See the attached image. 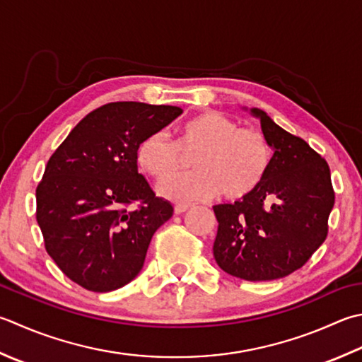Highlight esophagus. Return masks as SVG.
I'll return each instance as SVG.
<instances>
[{"instance_id": "obj_1", "label": "esophagus", "mask_w": 362, "mask_h": 362, "mask_svg": "<svg viewBox=\"0 0 362 362\" xmlns=\"http://www.w3.org/2000/svg\"><path fill=\"white\" fill-rule=\"evenodd\" d=\"M187 210H189V205L188 204H175V207H174V211H175L177 215L185 214Z\"/></svg>"}]
</instances>
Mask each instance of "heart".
<instances>
[{
  "label": "heart",
  "mask_w": 362,
  "mask_h": 362,
  "mask_svg": "<svg viewBox=\"0 0 362 362\" xmlns=\"http://www.w3.org/2000/svg\"><path fill=\"white\" fill-rule=\"evenodd\" d=\"M179 141L155 130L141 141L136 161L155 180H168L194 155L197 171L182 174L161 187V194L179 202L204 201L223 191L226 199H245L270 171V143L254 129L240 125L218 111H205L180 127Z\"/></svg>",
  "instance_id": "obj_1"
}]
</instances>
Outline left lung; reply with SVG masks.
<instances>
[{"label":"left lung","instance_id":"left-lung-1","mask_svg":"<svg viewBox=\"0 0 362 362\" xmlns=\"http://www.w3.org/2000/svg\"><path fill=\"white\" fill-rule=\"evenodd\" d=\"M250 112L273 148L272 166L252 194L214 207V256L235 278L273 281L301 268L325 242L334 191L328 163L306 141L281 129L265 111Z\"/></svg>","mask_w":362,"mask_h":362}]
</instances>
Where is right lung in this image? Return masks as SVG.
Masks as SVG:
<instances>
[{
  "instance_id": "right-lung-1",
  "label": "right lung",
  "mask_w": 362,
  "mask_h": 362,
  "mask_svg": "<svg viewBox=\"0 0 362 362\" xmlns=\"http://www.w3.org/2000/svg\"><path fill=\"white\" fill-rule=\"evenodd\" d=\"M180 115L169 105H103L48 160L35 218L49 257L78 286L111 292L143 268L153 233L174 209L138 173L136 148Z\"/></svg>"
}]
</instances>
